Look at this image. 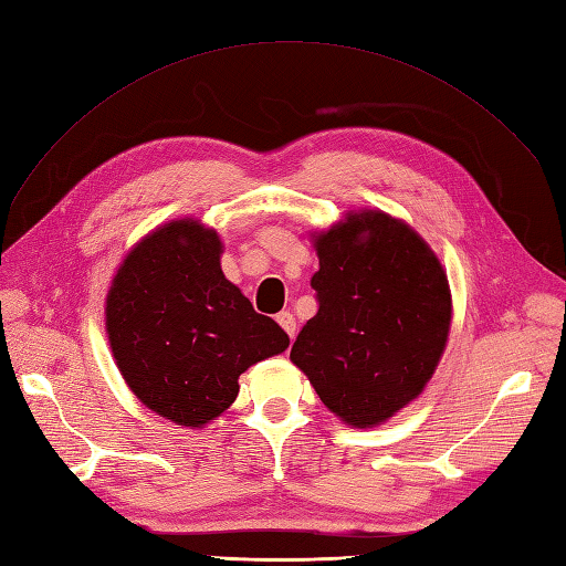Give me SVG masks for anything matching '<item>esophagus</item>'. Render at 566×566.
<instances>
[{"label": "esophagus", "instance_id": "esophagus-1", "mask_svg": "<svg viewBox=\"0 0 566 566\" xmlns=\"http://www.w3.org/2000/svg\"><path fill=\"white\" fill-rule=\"evenodd\" d=\"M275 322H279L283 328H285V334L291 336V338H295V331H297V326H295V316H293V312H281L279 316H275Z\"/></svg>", "mask_w": 566, "mask_h": 566}]
</instances>
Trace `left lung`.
Listing matches in <instances>:
<instances>
[{"label":"left lung","mask_w":566,"mask_h":566,"mask_svg":"<svg viewBox=\"0 0 566 566\" xmlns=\"http://www.w3.org/2000/svg\"><path fill=\"white\" fill-rule=\"evenodd\" d=\"M314 247L319 310L291 360L343 422L377 427L422 394L447 348V271L416 230L384 211L346 213Z\"/></svg>","instance_id":"1"}]
</instances>
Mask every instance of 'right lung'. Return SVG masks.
<instances>
[{"label":"right lung","instance_id":"right-lung-1","mask_svg":"<svg viewBox=\"0 0 566 566\" xmlns=\"http://www.w3.org/2000/svg\"><path fill=\"white\" fill-rule=\"evenodd\" d=\"M213 228L182 218L124 256L105 300V331L127 387L160 418L203 427L228 410L240 375L291 346L220 269Z\"/></svg>","mask_w":566,"mask_h":566}]
</instances>
